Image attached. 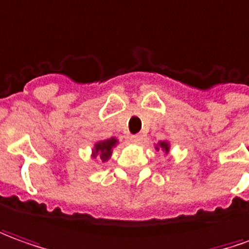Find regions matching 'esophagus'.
I'll use <instances>...</instances> for the list:
<instances>
[{"label":"esophagus","mask_w":249,"mask_h":249,"mask_svg":"<svg viewBox=\"0 0 249 249\" xmlns=\"http://www.w3.org/2000/svg\"><path fill=\"white\" fill-rule=\"evenodd\" d=\"M129 142H131V143H135V144H139V143H140V142H142V136H140V135H132V136H129Z\"/></svg>","instance_id":"34e87169"}]
</instances>
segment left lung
Segmentation results:
<instances>
[{
  "instance_id": "left-lung-1",
  "label": "left lung",
  "mask_w": 249,
  "mask_h": 249,
  "mask_svg": "<svg viewBox=\"0 0 249 249\" xmlns=\"http://www.w3.org/2000/svg\"><path fill=\"white\" fill-rule=\"evenodd\" d=\"M160 148H162V150H165V151H169V144H167L166 142H160V147H157V150H160Z\"/></svg>"
}]
</instances>
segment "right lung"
I'll return each mask as SVG.
<instances>
[{"label": "right lung", "mask_w": 249, "mask_h": 249, "mask_svg": "<svg viewBox=\"0 0 249 249\" xmlns=\"http://www.w3.org/2000/svg\"><path fill=\"white\" fill-rule=\"evenodd\" d=\"M117 144V139L111 138L107 139V140H102V142H98L95 144V148H94V153H92V157L96 158L99 155V158L102 160V162H106V160L110 158L111 155V148Z\"/></svg>", "instance_id": "add662e5"}]
</instances>
